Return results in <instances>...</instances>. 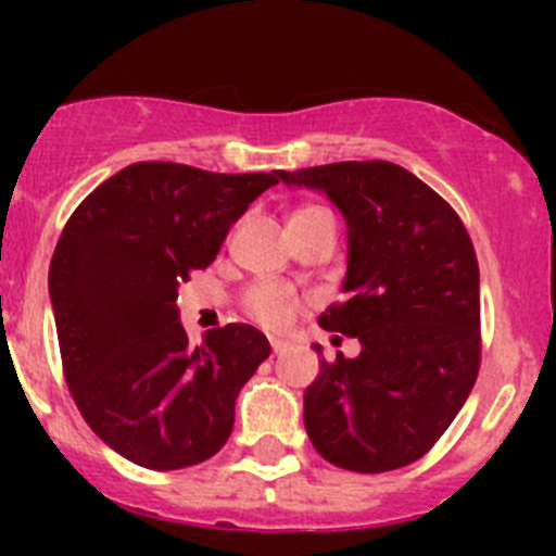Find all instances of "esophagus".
<instances>
[{"instance_id": "34e87169", "label": "esophagus", "mask_w": 556, "mask_h": 556, "mask_svg": "<svg viewBox=\"0 0 556 556\" xmlns=\"http://www.w3.org/2000/svg\"><path fill=\"white\" fill-rule=\"evenodd\" d=\"M269 345H273V353H275V356H281V353L287 351V342H283V339H273V342H269Z\"/></svg>"}]
</instances>
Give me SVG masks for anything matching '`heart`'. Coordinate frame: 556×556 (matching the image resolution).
Segmentation results:
<instances>
[{
	"instance_id": "1",
	"label": "heart",
	"mask_w": 556,
	"mask_h": 556,
	"mask_svg": "<svg viewBox=\"0 0 556 556\" xmlns=\"http://www.w3.org/2000/svg\"><path fill=\"white\" fill-rule=\"evenodd\" d=\"M248 308L262 326L283 328L298 312V298L283 283H258L248 292Z\"/></svg>"
}]
</instances>
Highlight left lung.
Masks as SVG:
<instances>
[{
  "label": "left lung",
  "mask_w": 556,
  "mask_h": 556,
  "mask_svg": "<svg viewBox=\"0 0 556 556\" xmlns=\"http://www.w3.org/2000/svg\"><path fill=\"white\" fill-rule=\"evenodd\" d=\"M320 191L348 228L345 301L320 317L356 337V358L320 356L303 392V424L337 468H404L443 437L479 372V264L454 208L390 161L281 172Z\"/></svg>",
  "instance_id": "8db88e82"
}]
</instances>
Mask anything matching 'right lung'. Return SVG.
<instances>
[{
  "mask_svg": "<svg viewBox=\"0 0 556 556\" xmlns=\"http://www.w3.org/2000/svg\"><path fill=\"white\" fill-rule=\"evenodd\" d=\"M278 180V169L217 175L141 161L97 186L63 228L49 301L66 384L91 431L141 468H191L228 443L236 395L269 342L230 323L191 345L175 301Z\"/></svg>",
  "mask_w": 556,
  "mask_h": 556,
  "instance_id": "1",
  "label": "right lung"
}]
</instances>
